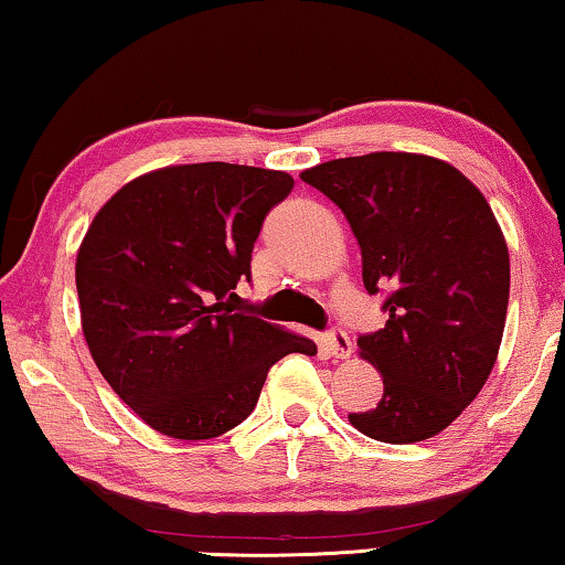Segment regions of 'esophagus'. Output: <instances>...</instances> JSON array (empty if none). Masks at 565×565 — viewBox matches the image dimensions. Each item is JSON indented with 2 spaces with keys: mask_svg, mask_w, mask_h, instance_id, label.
Wrapping results in <instances>:
<instances>
[{
  "mask_svg": "<svg viewBox=\"0 0 565 565\" xmlns=\"http://www.w3.org/2000/svg\"><path fill=\"white\" fill-rule=\"evenodd\" d=\"M323 350H327L334 360H347L352 354V342L347 337V331L334 329L323 337Z\"/></svg>",
  "mask_w": 565,
  "mask_h": 565,
  "instance_id": "obj_1",
  "label": "esophagus"
}]
</instances>
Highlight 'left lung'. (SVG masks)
I'll use <instances>...</instances> for the list:
<instances>
[{"mask_svg": "<svg viewBox=\"0 0 565 565\" xmlns=\"http://www.w3.org/2000/svg\"><path fill=\"white\" fill-rule=\"evenodd\" d=\"M300 180L342 207L370 296L388 290L385 327L358 339L383 398L350 424L391 445L439 435L489 381L504 334L509 249L489 203L452 164L406 151L334 159Z\"/></svg>", "mask_w": 565, "mask_h": 565, "instance_id": "left-lung-1", "label": "left lung"}]
</instances>
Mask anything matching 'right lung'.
Segmentation results:
<instances>
[{"label":"right lung","mask_w":565,"mask_h":565,"mask_svg":"<svg viewBox=\"0 0 565 565\" xmlns=\"http://www.w3.org/2000/svg\"><path fill=\"white\" fill-rule=\"evenodd\" d=\"M290 190L275 169L164 167L120 188L87 228L76 254L84 339L122 404L161 435L221 437L254 412L277 360L316 354L234 292Z\"/></svg>","instance_id":"1"}]
</instances>
